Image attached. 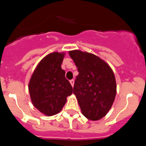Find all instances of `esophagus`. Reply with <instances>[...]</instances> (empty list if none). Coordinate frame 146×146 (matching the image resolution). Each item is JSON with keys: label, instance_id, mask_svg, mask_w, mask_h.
<instances>
[{"label": "esophagus", "instance_id": "1", "mask_svg": "<svg viewBox=\"0 0 146 146\" xmlns=\"http://www.w3.org/2000/svg\"><path fill=\"white\" fill-rule=\"evenodd\" d=\"M69 82H70L71 85H72V87H73V86H74V80H71L69 81Z\"/></svg>", "mask_w": 146, "mask_h": 146}]
</instances>
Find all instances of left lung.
<instances>
[{"label": "left lung", "instance_id": "8db88e82", "mask_svg": "<svg viewBox=\"0 0 146 146\" xmlns=\"http://www.w3.org/2000/svg\"><path fill=\"white\" fill-rule=\"evenodd\" d=\"M79 72L73 93L84 116L92 121L102 118L111 108L116 82L111 68L98 56L80 50L69 52Z\"/></svg>", "mask_w": 146, "mask_h": 146}]
</instances>
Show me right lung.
<instances>
[{"label": "right lung", "instance_id": "right-lung-1", "mask_svg": "<svg viewBox=\"0 0 146 146\" xmlns=\"http://www.w3.org/2000/svg\"><path fill=\"white\" fill-rule=\"evenodd\" d=\"M64 54L53 52L44 58L35 69L29 82L33 106L48 116L60 111L66 97L73 92L70 82L60 67Z\"/></svg>", "mask_w": 146, "mask_h": 146}]
</instances>
